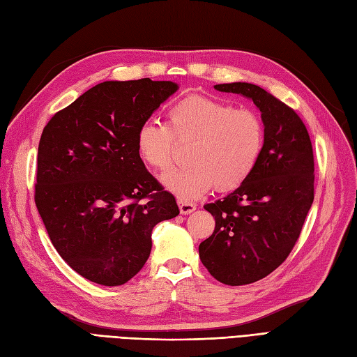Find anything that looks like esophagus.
Listing matches in <instances>:
<instances>
[{
  "label": "esophagus",
  "instance_id": "obj_1",
  "mask_svg": "<svg viewBox=\"0 0 357 357\" xmlns=\"http://www.w3.org/2000/svg\"><path fill=\"white\" fill-rule=\"evenodd\" d=\"M177 204H178V208H180V213L181 214H190V213H193L196 210V205L193 202H190V201L178 198Z\"/></svg>",
  "mask_w": 357,
  "mask_h": 357
}]
</instances>
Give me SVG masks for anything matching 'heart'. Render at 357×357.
Instances as JSON below:
<instances>
[{"mask_svg": "<svg viewBox=\"0 0 357 357\" xmlns=\"http://www.w3.org/2000/svg\"><path fill=\"white\" fill-rule=\"evenodd\" d=\"M136 142L143 162L159 171L173 164L177 143L189 144V165L161 177L165 189L189 201L214 186L220 192H230L247 181L263 155L266 128L255 110L190 94L171 105L167 124L143 122Z\"/></svg>", "mask_w": 357, "mask_h": 357, "instance_id": "b5f03b06", "label": "heart"}]
</instances>
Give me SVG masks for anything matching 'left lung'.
I'll use <instances>...</instances> for the list:
<instances>
[{
  "mask_svg": "<svg viewBox=\"0 0 357 357\" xmlns=\"http://www.w3.org/2000/svg\"><path fill=\"white\" fill-rule=\"evenodd\" d=\"M214 89L251 99L266 128L264 151L250 178L226 198L204 205L215 229L199 245L201 261L221 284L239 287L272 273L296 245L314 198L313 147L296 110L258 85Z\"/></svg>",
  "mask_w": 357,
  "mask_h": 357,
  "instance_id": "obj_1",
  "label": "left lung"
}]
</instances>
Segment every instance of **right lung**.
Returning a JSON list of instances; mask_svg holds the SVG:
<instances>
[{"instance_id":"1","label":"right lung","mask_w":357,"mask_h":357,"mask_svg":"<svg viewBox=\"0 0 357 357\" xmlns=\"http://www.w3.org/2000/svg\"><path fill=\"white\" fill-rule=\"evenodd\" d=\"M178 85L105 81L44 127L35 204L60 257L94 284L136 276L152 250V230L178 215L176 198L146 169L137 130Z\"/></svg>"}]
</instances>
